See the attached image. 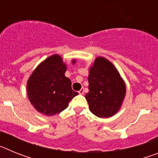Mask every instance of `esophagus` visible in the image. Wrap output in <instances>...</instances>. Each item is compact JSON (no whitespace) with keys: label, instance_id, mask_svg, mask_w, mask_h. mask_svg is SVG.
<instances>
[{"label":"esophagus","instance_id":"obj_1","mask_svg":"<svg viewBox=\"0 0 158 158\" xmlns=\"http://www.w3.org/2000/svg\"><path fill=\"white\" fill-rule=\"evenodd\" d=\"M78 93H79V94H81V95H82L84 93V89H81L80 90V91L78 92Z\"/></svg>","mask_w":158,"mask_h":158}]
</instances>
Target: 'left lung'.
Instances as JSON below:
<instances>
[{
    "label": "left lung",
    "instance_id": "8db88e82",
    "mask_svg": "<svg viewBox=\"0 0 158 158\" xmlns=\"http://www.w3.org/2000/svg\"><path fill=\"white\" fill-rule=\"evenodd\" d=\"M85 98L92 113L108 118L118 111L126 95V85L112 63L104 57L95 59L89 69Z\"/></svg>",
    "mask_w": 158,
    "mask_h": 158
}]
</instances>
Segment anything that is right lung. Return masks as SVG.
<instances>
[{
  "mask_svg": "<svg viewBox=\"0 0 158 158\" xmlns=\"http://www.w3.org/2000/svg\"><path fill=\"white\" fill-rule=\"evenodd\" d=\"M75 62L72 61L73 64ZM66 69L62 57L54 54L38 65L29 77L27 96L32 106L43 115L51 116L62 112L78 94L65 76Z\"/></svg>",
  "mask_w": 158,
  "mask_h": 158,
  "instance_id": "right-lung-1",
  "label": "right lung"
}]
</instances>
